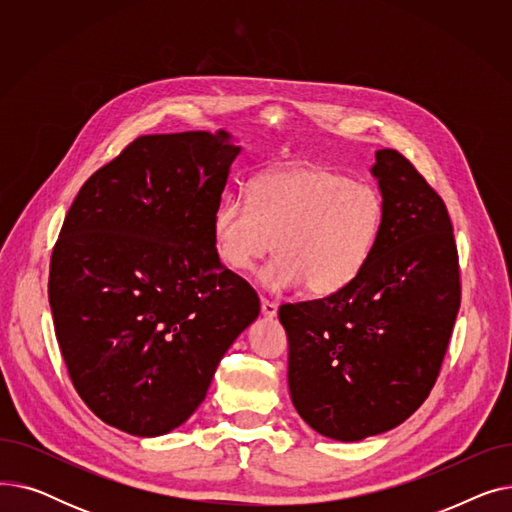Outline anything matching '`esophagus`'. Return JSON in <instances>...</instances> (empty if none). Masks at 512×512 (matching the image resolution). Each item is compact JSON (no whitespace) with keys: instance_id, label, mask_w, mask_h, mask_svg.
Segmentation results:
<instances>
[{"instance_id":"esophagus-1","label":"esophagus","mask_w":512,"mask_h":512,"mask_svg":"<svg viewBox=\"0 0 512 512\" xmlns=\"http://www.w3.org/2000/svg\"><path fill=\"white\" fill-rule=\"evenodd\" d=\"M261 313L265 315V317H276V313H278V305L276 303H272V301H267V299H261Z\"/></svg>"}]
</instances>
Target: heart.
I'll return each mask as SVG.
<instances>
[{"label":"heart","instance_id":"b5f03b06","mask_svg":"<svg viewBox=\"0 0 512 512\" xmlns=\"http://www.w3.org/2000/svg\"><path fill=\"white\" fill-rule=\"evenodd\" d=\"M386 222L378 188L321 166H288L261 174L251 195H228L213 211L211 234L230 272H249L272 253L259 282L272 292L307 286L330 297L369 265Z\"/></svg>","mask_w":512,"mask_h":512}]
</instances>
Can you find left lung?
Returning <instances> with one entry per match:
<instances>
[{
	"label": "left lung",
	"instance_id": "1",
	"mask_svg": "<svg viewBox=\"0 0 512 512\" xmlns=\"http://www.w3.org/2000/svg\"><path fill=\"white\" fill-rule=\"evenodd\" d=\"M371 176L386 222L365 272L338 294L278 311L292 405L340 442L384 434L423 405L461 307L459 253L440 195L394 149L375 151Z\"/></svg>",
	"mask_w": 512,
	"mask_h": 512
}]
</instances>
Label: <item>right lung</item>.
Wrapping results in <instances>:
<instances>
[{
  "mask_svg": "<svg viewBox=\"0 0 512 512\" xmlns=\"http://www.w3.org/2000/svg\"><path fill=\"white\" fill-rule=\"evenodd\" d=\"M240 151L226 130L139 137L83 184L53 247L49 305L70 380L130 436L191 417L259 315L211 234Z\"/></svg>",
  "mask_w": 512,
  "mask_h": 512,
  "instance_id": "1",
  "label": "right lung"
}]
</instances>
